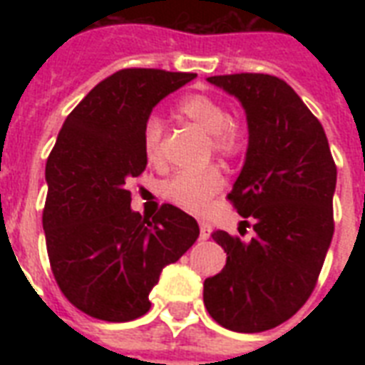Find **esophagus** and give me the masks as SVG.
Wrapping results in <instances>:
<instances>
[{
	"mask_svg": "<svg viewBox=\"0 0 365 365\" xmlns=\"http://www.w3.org/2000/svg\"><path fill=\"white\" fill-rule=\"evenodd\" d=\"M199 227H200V240H206L208 237H210V225L206 222H199Z\"/></svg>",
	"mask_w": 365,
	"mask_h": 365,
	"instance_id": "esophagus-1",
	"label": "esophagus"
}]
</instances>
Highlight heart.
I'll return each mask as SVG.
<instances>
[{"instance_id":"heart-1","label":"heart","mask_w":365,"mask_h":365,"mask_svg":"<svg viewBox=\"0 0 365 365\" xmlns=\"http://www.w3.org/2000/svg\"><path fill=\"white\" fill-rule=\"evenodd\" d=\"M178 113L210 134V149H214V153L235 159L248 149V125L229 115L227 106L222 100L208 94H189L180 100ZM163 140L165 125L160 117L149 115L143 123L142 132L143 153L149 165L163 163ZM223 183L225 178L220 166L210 165L200 170H182L174 174L163 185V195L172 205L197 214L205 210L208 202L214 199V195L222 191Z\"/></svg>"}]
</instances>
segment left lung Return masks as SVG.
Returning <instances> with one entry per match:
<instances>
[{
    "label": "left lung",
    "instance_id": "8db88e82",
    "mask_svg": "<svg viewBox=\"0 0 365 365\" xmlns=\"http://www.w3.org/2000/svg\"><path fill=\"white\" fill-rule=\"evenodd\" d=\"M208 81L246 110L248 151L227 199L255 237L212 233L227 261L202 295L220 326L257 334L294 317L317 286L334 237L337 166L320 121L286 81L267 73Z\"/></svg>",
    "mask_w": 365,
    "mask_h": 365
}]
</instances>
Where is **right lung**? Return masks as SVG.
<instances>
[{
	"mask_svg": "<svg viewBox=\"0 0 365 365\" xmlns=\"http://www.w3.org/2000/svg\"><path fill=\"white\" fill-rule=\"evenodd\" d=\"M197 73L126 68L100 81L66 117L45 166L43 229L51 271L71 305L106 322L149 311L160 271L199 237L195 217L163 205L130 210L128 183L145 170L143 123Z\"/></svg>",
	"mask_w": 365,
	"mask_h": 365,
	"instance_id": "obj_1",
	"label": "right lung"
}]
</instances>
